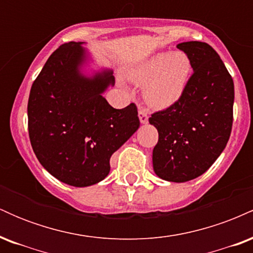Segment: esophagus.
<instances>
[{"label": "esophagus", "instance_id": "obj_1", "mask_svg": "<svg viewBox=\"0 0 253 253\" xmlns=\"http://www.w3.org/2000/svg\"><path fill=\"white\" fill-rule=\"evenodd\" d=\"M139 120L141 124H147L149 123V114L144 108L139 109Z\"/></svg>", "mask_w": 253, "mask_h": 253}]
</instances>
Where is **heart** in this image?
Listing matches in <instances>:
<instances>
[{
  "instance_id": "1",
  "label": "heart",
  "mask_w": 253,
  "mask_h": 253,
  "mask_svg": "<svg viewBox=\"0 0 253 253\" xmlns=\"http://www.w3.org/2000/svg\"><path fill=\"white\" fill-rule=\"evenodd\" d=\"M190 71L184 52H159L136 65L128 77L136 85H145L144 97L151 107L167 109L181 98Z\"/></svg>"
}]
</instances>
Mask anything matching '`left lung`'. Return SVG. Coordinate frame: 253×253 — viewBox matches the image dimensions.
I'll return each mask as SVG.
<instances>
[{
    "instance_id": "obj_1",
    "label": "left lung",
    "mask_w": 253,
    "mask_h": 253,
    "mask_svg": "<svg viewBox=\"0 0 253 253\" xmlns=\"http://www.w3.org/2000/svg\"><path fill=\"white\" fill-rule=\"evenodd\" d=\"M189 58L193 75L173 106L153 113L158 130L152 162L156 175L169 182L191 181L205 173L226 147L233 124L234 84L211 46L177 45Z\"/></svg>"
}]
</instances>
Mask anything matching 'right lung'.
<instances>
[{"mask_svg": "<svg viewBox=\"0 0 253 253\" xmlns=\"http://www.w3.org/2000/svg\"><path fill=\"white\" fill-rule=\"evenodd\" d=\"M83 42H68L51 54L32 84L28 133L38 161L52 176L89 187L108 176L110 157L140 126L134 103L115 109L103 92L114 85L110 69L86 76Z\"/></svg>", "mask_w": 253, "mask_h": 253, "instance_id": "right-lung-1", "label": "right lung"}]
</instances>
